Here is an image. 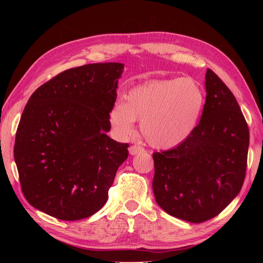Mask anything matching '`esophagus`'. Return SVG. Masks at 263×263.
Masks as SVG:
<instances>
[{
    "instance_id": "34e87169",
    "label": "esophagus",
    "mask_w": 263,
    "mask_h": 263,
    "mask_svg": "<svg viewBox=\"0 0 263 263\" xmlns=\"http://www.w3.org/2000/svg\"><path fill=\"white\" fill-rule=\"evenodd\" d=\"M144 149L141 146H138V144H133L130 148H128V153L131 155H137V154H140L143 153Z\"/></svg>"
}]
</instances>
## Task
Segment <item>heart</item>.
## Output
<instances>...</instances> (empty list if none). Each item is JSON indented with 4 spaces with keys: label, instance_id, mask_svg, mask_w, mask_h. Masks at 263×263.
<instances>
[{
    "label": "heart",
    "instance_id": "1",
    "mask_svg": "<svg viewBox=\"0 0 263 263\" xmlns=\"http://www.w3.org/2000/svg\"><path fill=\"white\" fill-rule=\"evenodd\" d=\"M204 105V93L191 78L154 80L137 86L110 111L111 126L121 137L136 131L135 121L141 122V133L150 146L174 148L194 132Z\"/></svg>",
    "mask_w": 263,
    "mask_h": 263
}]
</instances>
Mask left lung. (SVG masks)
Returning <instances> with one entry per match:
<instances>
[{
  "label": "left lung",
  "mask_w": 263,
  "mask_h": 263,
  "mask_svg": "<svg viewBox=\"0 0 263 263\" xmlns=\"http://www.w3.org/2000/svg\"><path fill=\"white\" fill-rule=\"evenodd\" d=\"M205 90L201 120L190 138L153 154L157 203L171 216L195 224L219 215L241 191L250 141L236 98L210 69Z\"/></svg>",
  "instance_id": "1"
}]
</instances>
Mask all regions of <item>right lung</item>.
Instances as JSON below:
<instances>
[{"instance_id": "right-lung-1", "label": "right lung", "mask_w": 263, "mask_h": 263, "mask_svg": "<svg viewBox=\"0 0 263 263\" xmlns=\"http://www.w3.org/2000/svg\"><path fill=\"white\" fill-rule=\"evenodd\" d=\"M123 68L109 62L65 70L28 100L13 154L22 193L36 209L79 220L106 203L128 156V143L106 135Z\"/></svg>"}]
</instances>
